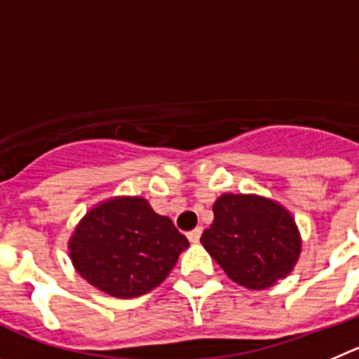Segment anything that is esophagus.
<instances>
[{"label":"esophagus","instance_id":"esophagus-1","mask_svg":"<svg viewBox=\"0 0 359 359\" xmlns=\"http://www.w3.org/2000/svg\"><path fill=\"white\" fill-rule=\"evenodd\" d=\"M200 236H202V227H196L187 232V240L191 241V243H196L200 240Z\"/></svg>","mask_w":359,"mask_h":359}]
</instances>
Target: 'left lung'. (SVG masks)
Returning <instances> with one entry per match:
<instances>
[{
	"instance_id": "left-lung-1",
	"label": "left lung",
	"mask_w": 359,
	"mask_h": 359,
	"mask_svg": "<svg viewBox=\"0 0 359 359\" xmlns=\"http://www.w3.org/2000/svg\"><path fill=\"white\" fill-rule=\"evenodd\" d=\"M200 238L229 279L248 290L270 288L288 276L300 256V234L290 211L259 195L225 193Z\"/></svg>"
}]
</instances>
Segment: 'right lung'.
Listing matches in <instances>:
<instances>
[{"instance_id":"1","label":"right lung","mask_w":359,"mask_h":359,"mask_svg":"<svg viewBox=\"0 0 359 359\" xmlns=\"http://www.w3.org/2000/svg\"><path fill=\"white\" fill-rule=\"evenodd\" d=\"M187 247L189 241L172 219L157 215L141 196L98 203L80 219L67 245L76 272L118 299L159 286Z\"/></svg>"}]
</instances>
